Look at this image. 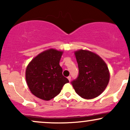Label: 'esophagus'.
Instances as JSON below:
<instances>
[{
	"label": "esophagus",
	"instance_id": "34e87169",
	"mask_svg": "<svg viewBox=\"0 0 130 130\" xmlns=\"http://www.w3.org/2000/svg\"><path fill=\"white\" fill-rule=\"evenodd\" d=\"M67 78H68V79L69 80V81H70V82L71 81V76H68V77H67Z\"/></svg>",
	"mask_w": 130,
	"mask_h": 130
}]
</instances>
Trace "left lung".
I'll list each match as a JSON object with an SVG mask.
<instances>
[{
	"mask_svg": "<svg viewBox=\"0 0 130 130\" xmlns=\"http://www.w3.org/2000/svg\"><path fill=\"white\" fill-rule=\"evenodd\" d=\"M74 54L79 68L78 76L71 82L74 90L85 99L97 97L109 83L108 66L100 57L89 51L80 50Z\"/></svg>",
	"mask_w": 130,
	"mask_h": 130,
	"instance_id": "1",
	"label": "left lung"
}]
</instances>
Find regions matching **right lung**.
<instances>
[{
    "label": "right lung",
    "mask_w": 130,
    "mask_h": 130,
    "mask_svg": "<svg viewBox=\"0 0 130 130\" xmlns=\"http://www.w3.org/2000/svg\"><path fill=\"white\" fill-rule=\"evenodd\" d=\"M63 52L50 49L35 57L29 63L26 79L30 90L37 97L48 101L60 93L69 83L62 74L59 62Z\"/></svg>",
    "instance_id": "obj_1"
}]
</instances>
